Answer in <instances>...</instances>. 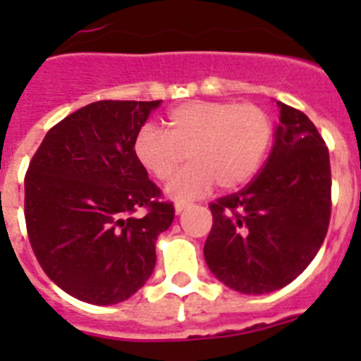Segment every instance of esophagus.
Instances as JSON below:
<instances>
[{
    "mask_svg": "<svg viewBox=\"0 0 361 361\" xmlns=\"http://www.w3.org/2000/svg\"><path fill=\"white\" fill-rule=\"evenodd\" d=\"M188 206H190V204H188V202H177V204H175V212L183 213L184 209L188 208Z\"/></svg>",
    "mask_w": 361,
    "mask_h": 361,
    "instance_id": "obj_1",
    "label": "esophagus"
}]
</instances>
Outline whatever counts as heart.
Instances as JSON below:
<instances>
[{
    "instance_id": "1",
    "label": "heart",
    "mask_w": 361,
    "mask_h": 361,
    "mask_svg": "<svg viewBox=\"0 0 361 361\" xmlns=\"http://www.w3.org/2000/svg\"><path fill=\"white\" fill-rule=\"evenodd\" d=\"M164 132L145 124L135 139L137 162L166 183L184 162L190 166L168 184L177 200L204 195L213 184L233 190L257 173L273 139V121L262 106L235 101H190L166 116Z\"/></svg>"
}]
</instances>
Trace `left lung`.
I'll list each match as a JSON object with an SVG mask.
<instances>
[{
	"instance_id": "8db88e82",
	"label": "left lung",
	"mask_w": 361,
	"mask_h": 361,
	"mask_svg": "<svg viewBox=\"0 0 361 361\" xmlns=\"http://www.w3.org/2000/svg\"><path fill=\"white\" fill-rule=\"evenodd\" d=\"M279 108L275 146L262 170L209 204L206 262L220 282L245 295L291 283L317 257L331 220L329 149L304 111Z\"/></svg>"
}]
</instances>
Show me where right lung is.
I'll use <instances>...</instances> for the list:
<instances>
[{
    "label": "right lung",
    "instance_id": "add662e5",
    "mask_svg": "<svg viewBox=\"0 0 361 361\" xmlns=\"http://www.w3.org/2000/svg\"><path fill=\"white\" fill-rule=\"evenodd\" d=\"M161 101H97L52 126L25 175L37 262L73 298L111 305L142 288L173 202L148 178L133 139ZM142 207L145 215L135 217Z\"/></svg>",
    "mask_w": 361,
    "mask_h": 361
}]
</instances>
